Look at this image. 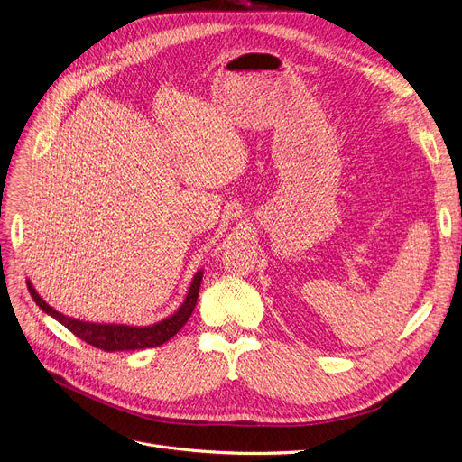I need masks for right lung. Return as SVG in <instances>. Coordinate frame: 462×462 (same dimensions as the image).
<instances>
[{"label":"right lung","instance_id":"add662e5","mask_svg":"<svg viewBox=\"0 0 462 462\" xmlns=\"http://www.w3.org/2000/svg\"><path fill=\"white\" fill-rule=\"evenodd\" d=\"M202 274L204 271L199 269L193 276L191 286L188 290L186 299L178 306V310L165 319L152 323V325H122V323H92V321H83L76 319L70 316H65L57 312L53 306H50L27 281V290L33 297V300L39 304V309L57 319L60 325H65L72 334L81 337L83 342H87L92 347H98L102 351H135V349H146V347H158L165 342H169L171 337L188 323L191 318L195 304L199 299V290L202 282Z\"/></svg>","mask_w":462,"mask_h":462}]
</instances>
